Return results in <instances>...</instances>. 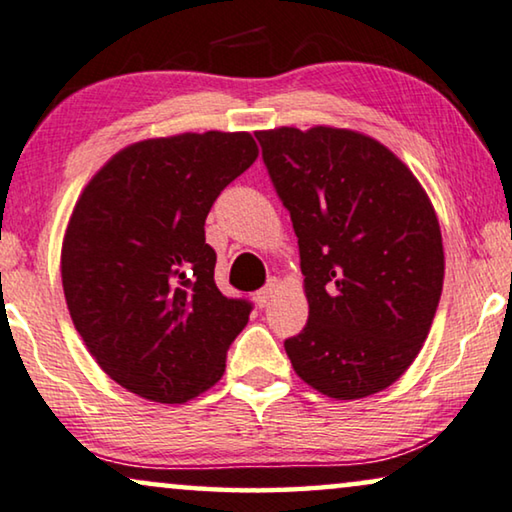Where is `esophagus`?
<instances>
[{"label":"esophagus","mask_w":512,"mask_h":512,"mask_svg":"<svg viewBox=\"0 0 512 512\" xmlns=\"http://www.w3.org/2000/svg\"><path fill=\"white\" fill-rule=\"evenodd\" d=\"M274 293H277V281L270 279L268 284H265V286L261 288V291H256V295H254L256 305H258V307H265V305H268V302L274 298Z\"/></svg>","instance_id":"esophagus-1"}]
</instances>
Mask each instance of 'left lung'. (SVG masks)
<instances>
[{"label": "left lung", "instance_id": "left-lung-1", "mask_svg": "<svg viewBox=\"0 0 512 512\" xmlns=\"http://www.w3.org/2000/svg\"><path fill=\"white\" fill-rule=\"evenodd\" d=\"M298 235L309 318L284 348L323 395L360 399L402 376L443 288L439 221L420 182L374 138L346 129L258 131Z\"/></svg>", "mask_w": 512, "mask_h": 512}]
</instances>
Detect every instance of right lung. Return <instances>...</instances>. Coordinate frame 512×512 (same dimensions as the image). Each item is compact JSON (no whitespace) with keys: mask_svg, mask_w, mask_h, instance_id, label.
I'll use <instances>...</instances> for the list:
<instances>
[{"mask_svg":"<svg viewBox=\"0 0 512 512\" xmlns=\"http://www.w3.org/2000/svg\"><path fill=\"white\" fill-rule=\"evenodd\" d=\"M258 157L249 133H182L115 154L87 184L62 247L73 325L110 379L182 404L221 379L254 305L214 284L205 219Z\"/></svg>","mask_w":512,"mask_h":512,"instance_id":"add662e5","label":"right lung"}]
</instances>
